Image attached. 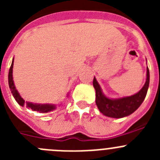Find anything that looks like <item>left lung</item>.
I'll return each instance as SVG.
<instances>
[{
    "instance_id": "1",
    "label": "left lung",
    "mask_w": 160,
    "mask_h": 160,
    "mask_svg": "<svg viewBox=\"0 0 160 160\" xmlns=\"http://www.w3.org/2000/svg\"><path fill=\"white\" fill-rule=\"evenodd\" d=\"M150 82L149 69L147 68L146 82L138 93L134 95L111 99L103 94L99 84L94 78L93 86L96 91V105L102 114L111 118H120L128 116L140 107L148 93Z\"/></svg>"
}]
</instances>
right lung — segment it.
I'll list each match as a JSON object with an SVG mask.
<instances>
[{
    "label": "right lung",
    "mask_w": 160,
    "mask_h": 160,
    "mask_svg": "<svg viewBox=\"0 0 160 160\" xmlns=\"http://www.w3.org/2000/svg\"><path fill=\"white\" fill-rule=\"evenodd\" d=\"M13 61L14 58L12 59V64H11L10 69L8 71V86L10 88L11 92H12V96L14 97L15 100L18 102V103L22 107H25L31 109L32 111H38L40 113H48L49 111H52L57 108L56 105L54 104H37V103L29 102H25V100L21 97L18 90H16L15 85H14L13 80H12V67H13Z\"/></svg>",
    "instance_id": "obj_1"
}]
</instances>
